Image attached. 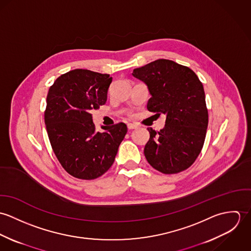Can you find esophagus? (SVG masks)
Listing matches in <instances>:
<instances>
[{
    "mask_svg": "<svg viewBox=\"0 0 251 251\" xmlns=\"http://www.w3.org/2000/svg\"><path fill=\"white\" fill-rule=\"evenodd\" d=\"M127 128L128 129H134V128H137V126L135 124H127Z\"/></svg>",
    "mask_w": 251,
    "mask_h": 251,
    "instance_id": "1",
    "label": "esophagus"
}]
</instances>
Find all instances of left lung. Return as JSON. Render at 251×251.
<instances>
[{
    "mask_svg": "<svg viewBox=\"0 0 251 251\" xmlns=\"http://www.w3.org/2000/svg\"><path fill=\"white\" fill-rule=\"evenodd\" d=\"M132 75L146 84L151 96L148 110L153 116L166 117L159 132L148 128L150 139L144 149L147 161L163 174L187 169L203 148L208 127L202 83L189 68L165 59L135 69Z\"/></svg>",
    "mask_w": 251,
    "mask_h": 251,
    "instance_id": "left-lung-1",
    "label": "left lung"
}]
</instances>
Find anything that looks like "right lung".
Returning a JSON list of instances; mask_svg holds the SVG:
<instances>
[{
    "mask_svg": "<svg viewBox=\"0 0 251 251\" xmlns=\"http://www.w3.org/2000/svg\"><path fill=\"white\" fill-rule=\"evenodd\" d=\"M111 82L109 74L74 70L57 78L48 91L44 113L48 137L58 160L75 178L103 175L127 132L124 123L96 131L91 112L106 102Z\"/></svg>",
    "mask_w": 251,
    "mask_h": 251,
    "instance_id": "add662e5",
    "label": "right lung"
}]
</instances>
